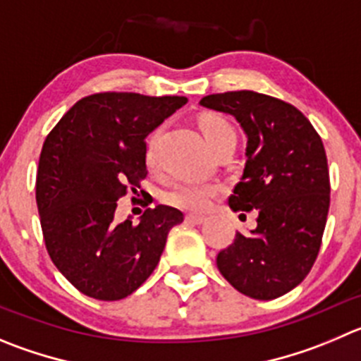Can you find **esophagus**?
I'll return each mask as SVG.
<instances>
[{
    "label": "esophagus",
    "mask_w": 361,
    "mask_h": 361,
    "mask_svg": "<svg viewBox=\"0 0 361 361\" xmlns=\"http://www.w3.org/2000/svg\"><path fill=\"white\" fill-rule=\"evenodd\" d=\"M185 221L192 222V224H201V222L207 221V217H203V215H196V214H187L185 215Z\"/></svg>",
    "instance_id": "esophagus-1"
}]
</instances>
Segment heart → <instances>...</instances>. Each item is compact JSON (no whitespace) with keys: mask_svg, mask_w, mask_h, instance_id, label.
Returning <instances> with one entry per match:
<instances>
[{"mask_svg":"<svg viewBox=\"0 0 361 361\" xmlns=\"http://www.w3.org/2000/svg\"><path fill=\"white\" fill-rule=\"evenodd\" d=\"M200 128L212 149L221 146L224 140L237 139L233 126H231L224 117L217 116V114H204V116H201ZM158 139H160V130H154L153 133L149 135V139H147L146 144L147 165H153L154 161H157ZM217 192L219 187L214 183L181 180L171 185V187L164 192V201L167 204H171V207L181 208V210L200 212L204 210V208L212 203V200H214V196Z\"/></svg>","mask_w":361,"mask_h":361,"instance_id":"heart-1","label":"heart"}]
</instances>
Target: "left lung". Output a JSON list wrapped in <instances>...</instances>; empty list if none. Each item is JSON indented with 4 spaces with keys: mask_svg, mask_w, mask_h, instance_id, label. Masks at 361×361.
<instances>
[{
    "mask_svg": "<svg viewBox=\"0 0 361 361\" xmlns=\"http://www.w3.org/2000/svg\"><path fill=\"white\" fill-rule=\"evenodd\" d=\"M200 103L244 128V174L228 203L258 212L257 228L237 231L219 251L217 267L238 292L271 301L298 287L317 260L329 210L324 144L294 104L267 94L235 90Z\"/></svg>",
    "mask_w": 361,
    "mask_h": 361,
    "instance_id": "left-lung-1",
    "label": "left lung"
}]
</instances>
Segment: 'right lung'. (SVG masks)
Returning a JSON list of instances; mask_svg holds the SVG:
<instances>
[{
	"label": "right lung",
	"instance_id": "add662e5",
	"mask_svg": "<svg viewBox=\"0 0 361 361\" xmlns=\"http://www.w3.org/2000/svg\"><path fill=\"white\" fill-rule=\"evenodd\" d=\"M187 103L183 96L99 92L82 97L44 140L35 197L49 258L73 287L117 301L160 262L173 207L147 208L139 224H116L117 201L146 178V137Z\"/></svg>",
	"mask_w": 361,
	"mask_h": 361
}]
</instances>
